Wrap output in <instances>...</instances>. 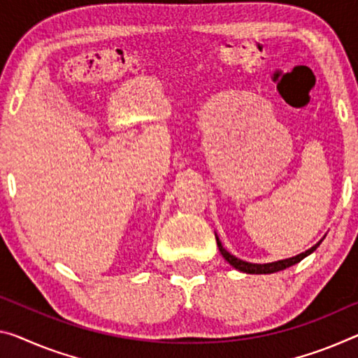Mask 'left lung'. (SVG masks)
Segmentation results:
<instances>
[{
	"mask_svg": "<svg viewBox=\"0 0 358 358\" xmlns=\"http://www.w3.org/2000/svg\"><path fill=\"white\" fill-rule=\"evenodd\" d=\"M216 241H217V246H219V251H221V255L224 256V259L227 261L230 266L235 267L236 271L240 272H245V273H273V272H280V271H285L287 267L294 266V264L301 262L304 259L306 256H309L310 252L315 251L318 246H320L322 240L318 241L317 245H313L310 250H307L304 252H301V255L294 256V257H288V259H282V261H275V262H267V264H252V262H246V261H241L238 257H235L234 255H230V252L224 248L221 240L217 238L216 235Z\"/></svg>",
	"mask_w": 358,
	"mask_h": 358,
	"instance_id": "obj_1",
	"label": "left lung"
}]
</instances>
